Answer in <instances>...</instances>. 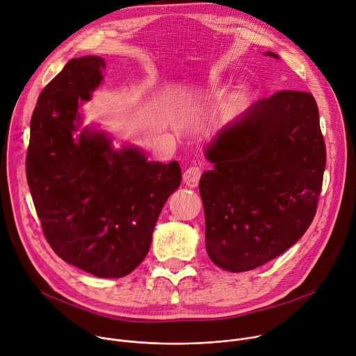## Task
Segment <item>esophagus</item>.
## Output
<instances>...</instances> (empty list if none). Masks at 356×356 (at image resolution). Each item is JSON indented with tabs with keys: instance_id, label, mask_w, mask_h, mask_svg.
<instances>
[{
	"instance_id": "1",
	"label": "esophagus",
	"mask_w": 356,
	"mask_h": 356,
	"mask_svg": "<svg viewBox=\"0 0 356 356\" xmlns=\"http://www.w3.org/2000/svg\"><path fill=\"white\" fill-rule=\"evenodd\" d=\"M200 176H202V169L199 166H190L183 175V181L186 186H188L191 188L197 187Z\"/></svg>"
}]
</instances>
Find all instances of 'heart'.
Returning a JSON list of instances; mask_svg holds the SVG:
<instances>
[{"instance_id":"b5f03b06","label":"heart","mask_w":356,"mask_h":356,"mask_svg":"<svg viewBox=\"0 0 356 356\" xmlns=\"http://www.w3.org/2000/svg\"><path fill=\"white\" fill-rule=\"evenodd\" d=\"M244 102H245V93H244V92H240V93H237V95L233 96L230 106H232V109H238Z\"/></svg>"}]
</instances>
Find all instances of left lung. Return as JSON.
I'll return each instance as SVG.
<instances>
[{
  "label": "left lung",
  "instance_id": "1",
  "mask_svg": "<svg viewBox=\"0 0 356 356\" xmlns=\"http://www.w3.org/2000/svg\"><path fill=\"white\" fill-rule=\"evenodd\" d=\"M204 156L214 168L202 175L199 188L206 250L217 267L254 270L304 236L327 160L311 93L280 90L257 101L220 129Z\"/></svg>",
  "mask_w": 356,
  "mask_h": 356
}]
</instances>
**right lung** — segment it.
Instances as JSON below:
<instances>
[{"mask_svg": "<svg viewBox=\"0 0 356 356\" xmlns=\"http://www.w3.org/2000/svg\"><path fill=\"white\" fill-rule=\"evenodd\" d=\"M101 56L72 58L41 92L31 119L26 180L45 238L95 277L131 274L147 255L159 214L181 181L176 160L115 149L79 109L102 83Z\"/></svg>", "mask_w": 356, "mask_h": 356, "instance_id": "add662e5", "label": "right lung"}]
</instances>
